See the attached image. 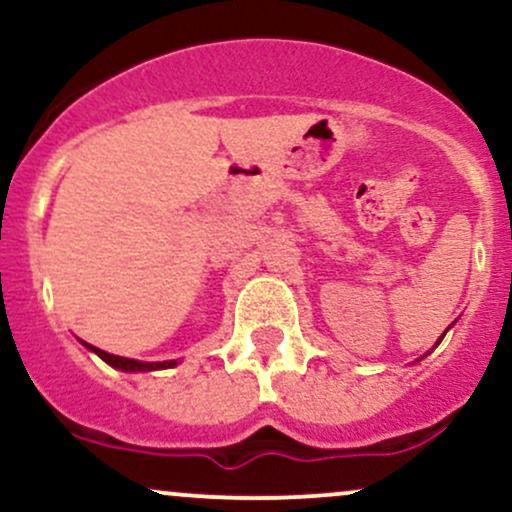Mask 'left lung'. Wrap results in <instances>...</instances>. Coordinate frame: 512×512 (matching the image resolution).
Returning a JSON list of instances; mask_svg holds the SVG:
<instances>
[{
  "mask_svg": "<svg viewBox=\"0 0 512 512\" xmlns=\"http://www.w3.org/2000/svg\"><path fill=\"white\" fill-rule=\"evenodd\" d=\"M448 330H450V327H448ZM448 330H445V332H448ZM445 332H443V337H445ZM443 337H440V339H438V342H436V346H438L440 342H443Z\"/></svg>",
  "mask_w": 512,
  "mask_h": 512,
  "instance_id": "obj_1",
  "label": "left lung"
}]
</instances>
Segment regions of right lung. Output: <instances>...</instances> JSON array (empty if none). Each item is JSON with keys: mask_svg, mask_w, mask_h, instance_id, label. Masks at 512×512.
I'll list each match as a JSON object with an SVG mask.
<instances>
[{"mask_svg": "<svg viewBox=\"0 0 512 512\" xmlns=\"http://www.w3.org/2000/svg\"><path fill=\"white\" fill-rule=\"evenodd\" d=\"M81 344H84L88 351H93L96 356H101L108 366H113L117 370H125V373H149V370H166V368L178 366V361H137V358L108 354V351L98 349V346H91L86 342H81Z\"/></svg>", "mask_w": 512, "mask_h": 512, "instance_id": "1", "label": "right lung"}]
</instances>
